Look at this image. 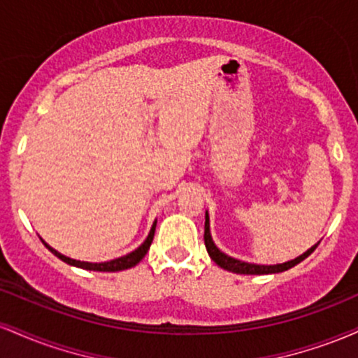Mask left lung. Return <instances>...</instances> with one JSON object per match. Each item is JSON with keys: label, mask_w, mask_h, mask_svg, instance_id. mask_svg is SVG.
I'll list each match as a JSON object with an SVG mask.
<instances>
[{"label": "left lung", "mask_w": 358, "mask_h": 358, "mask_svg": "<svg viewBox=\"0 0 358 358\" xmlns=\"http://www.w3.org/2000/svg\"><path fill=\"white\" fill-rule=\"evenodd\" d=\"M203 241H205V248H207L208 256L212 257V261L215 262L217 266H220L222 269L225 271H231V273L236 274H276V273H282V271H287L294 266L299 264L301 261L310 256L313 250L318 248L320 242H316L315 245H311L306 252H303L301 256L291 259V261L282 262V264H273V266H264V264H252V262H244L239 261V259L227 256L225 252L217 248L215 242L212 239V234H210V217H208V212H205V234H203Z\"/></svg>", "instance_id": "obj_1"}]
</instances>
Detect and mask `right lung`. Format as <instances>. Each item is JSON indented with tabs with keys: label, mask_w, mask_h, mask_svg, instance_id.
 I'll list each match as a JSON object with an SVG mask.
<instances>
[{
	"label": "right lung",
	"mask_w": 358,
	"mask_h": 358,
	"mask_svg": "<svg viewBox=\"0 0 358 358\" xmlns=\"http://www.w3.org/2000/svg\"><path fill=\"white\" fill-rule=\"evenodd\" d=\"M155 229H156V220L153 222V225H151V231H150V234H148V237L145 239V242H143V244L139 245L138 249H134L133 252L126 254V256H121V257H117V259H113V261H106V262L77 261V259L67 257V256H64V254H60L59 250H55V249L52 248V245H48L47 242L42 239V237H40V241L43 242L45 248L50 250L52 254H55L57 257L62 259V261H64V262H67V264L76 266V268H80V269H87V271H102V273H116V271H124V269L133 268V266H136L138 262L146 256V252H148V250H150L151 242H153Z\"/></svg>",
	"instance_id": "right-lung-1"
}]
</instances>
